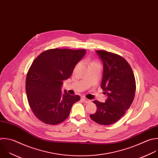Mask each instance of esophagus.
<instances>
[{
	"label": "esophagus",
	"instance_id": "1",
	"mask_svg": "<svg viewBox=\"0 0 158 158\" xmlns=\"http://www.w3.org/2000/svg\"><path fill=\"white\" fill-rule=\"evenodd\" d=\"M81 99H82V100L84 102H85V103H90V102H91L90 100H89V99H87V98H84V97H82Z\"/></svg>",
	"mask_w": 158,
	"mask_h": 158
}]
</instances>
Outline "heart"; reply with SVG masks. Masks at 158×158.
<instances>
[{
  "label": "heart",
  "mask_w": 158,
  "mask_h": 158,
  "mask_svg": "<svg viewBox=\"0 0 158 158\" xmlns=\"http://www.w3.org/2000/svg\"><path fill=\"white\" fill-rule=\"evenodd\" d=\"M94 64H98L97 62H95V61H92V62L90 63V66H92V65H94ZM81 65V62L77 63V64L75 66V67H74V72H76V71L79 69V68L80 67Z\"/></svg>",
  "instance_id": "1"
}]
</instances>
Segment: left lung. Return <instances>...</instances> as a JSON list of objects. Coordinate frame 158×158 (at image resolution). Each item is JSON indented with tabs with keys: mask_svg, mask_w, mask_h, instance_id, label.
<instances>
[{
	"mask_svg": "<svg viewBox=\"0 0 158 158\" xmlns=\"http://www.w3.org/2000/svg\"><path fill=\"white\" fill-rule=\"evenodd\" d=\"M103 65L101 87L107 99L105 103L93 101L97 107L90 115L95 122L109 125L117 122L128 110L136 92V81L129 63L121 56L104 50H97Z\"/></svg>",
	"mask_w": 158,
	"mask_h": 158,
	"instance_id": "obj_1",
	"label": "left lung"
}]
</instances>
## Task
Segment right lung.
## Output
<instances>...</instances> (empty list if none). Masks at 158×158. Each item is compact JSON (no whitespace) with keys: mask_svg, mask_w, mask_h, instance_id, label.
<instances>
[{"mask_svg":"<svg viewBox=\"0 0 158 158\" xmlns=\"http://www.w3.org/2000/svg\"><path fill=\"white\" fill-rule=\"evenodd\" d=\"M85 49H50L38 55L27 74L25 89L28 104L35 117L48 125H57L69 115L80 96L61 92L63 81L71 76Z\"/></svg>","mask_w":158,"mask_h":158,"instance_id":"add662e5","label":"right lung"}]
</instances>
